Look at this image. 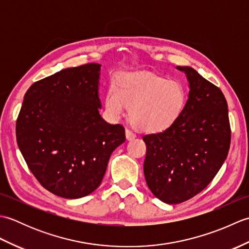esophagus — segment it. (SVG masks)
Wrapping results in <instances>:
<instances>
[{
  "label": "esophagus",
  "instance_id": "esophagus-1",
  "mask_svg": "<svg viewBox=\"0 0 249 249\" xmlns=\"http://www.w3.org/2000/svg\"><path fill=\"white\" fill-rule=\"evenodd\" d=\"M125 135H126V139H127L128 141L134 140L136 138V135L130 129H126L125 130Z\"/></svg>",
  "mask_w": 249,
  "mask_h": 249
}]
</instances>
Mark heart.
I'll use <instances>...</instances> for the list:
<instances>
[{"label":"heart","mask_w":249,"mask_h":249,"mask_svg":"<svg viewBox=\"0 0 249 249\" xmlns=\"http://www.w3.org/2000/svg\"><path fill=\"white\" fill-rule=\"evenodd\" d=\"M186 104V92L178 81L147 72L125 71L114 76L105 95V109L119 120L129 107L134 127L158 133L174 124Z\"/></svg>","instance_id":"heart-1"}]
</instances>
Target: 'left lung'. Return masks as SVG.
<instances>
[{
  "label": "left lung",
  "mask_w": 249,
  "mask_h": 249,
  "mask_svg": "<svg viewBox=\"0 0 249 249\" xmlns=\"http://www.w3.org/2000/svg\"><path fill=\"white\" fill-rule=\"evenodd\" d=\"M188 98L178 119L161 133L146 135L143 165L152 194L168 204L186 201L215 178L228 155L231 130L223 92L189 66Z\"/></svg>",
  "instance_id": "left-lung-1"
}]
</instances>
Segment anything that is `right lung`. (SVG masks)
Wrapping results in <instances>:
<instances>
[{
    "label": "right lung",
    "mask_w": 249,
    "mask_h": 249,
    "mask_svg": "<svg viewBox=\"0 0 249 249\" xmlns=\"http://www.w3.org/2000/svg\"><path fill=\"white\" fill-rule=\"evenodd\" d=\"M100 67L66 68L33 83L18 115L21 154L38 182L62 198L93 193L112 152L125 141L123 126L99 114Z\"/></svg>",
    "instance_id": "right-lung-1"
}]
</instances>
